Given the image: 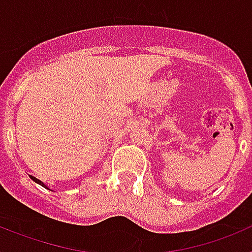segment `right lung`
<instances>
[{
	"mask_svg": "<svg viewBox=\"0 0 252 252\" xmlns=\"http://www.w3.org/2000/svg\"><path fill=\"white\" fill-rule=\"evenodd\" d=\"M30 178H31V179H32V180H34L35 183L40 184V186H41V187H44V188H48V187H46V186H45V184H44V183H43V182H41V180H39V179H37V178L32 177V175H30Z\"/></svg>",
	"mask_w": 252,
	"mask_h": 252,
	"instance_id": "1",
	"label": "right lung"
}]
</instances>
